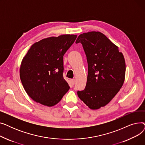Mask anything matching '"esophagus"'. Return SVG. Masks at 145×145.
Wrapping results in <instances>:
<instances>
[{"label":"esophagus","instance_id":"obj_1","mask_svg":"<svg viewBox=\"0 0 145 145\" xmlns=\"http://www.w3.org/2000/svg\"><path fill=\"white\" fill-rule=\"evenodd\" d=\"M71 83H72V85H74V83H75V80H74V79H71Z\"/></svg>","mask_w":145,"mask_h":145}]
</instances>
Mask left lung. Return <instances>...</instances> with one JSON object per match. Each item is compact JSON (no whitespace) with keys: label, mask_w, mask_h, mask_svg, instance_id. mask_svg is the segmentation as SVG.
<instances>
[{"label":"left lung","mask_w":145,"mask_h":145,"mask_svg":"<svg viewBox=\"0 0 145 145\" xmlns=\"http://www.w3.org/2000/svg\"><path fill=\"white\" fill-rule=\"evenodd\" d=\"M88 64L85 89L78 91L80 99L91 109L108 104L118 93L125 81L126 64L122 53L104 34L89 32L80 35Z\"/></svg>","instance_id":"left-lung-1"}]
</instances>
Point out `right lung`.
<instances>
[{
  "mask_svg": "<svg viewBox=\"0 0 145 145\" xmlns=\"http://www.w3.org/2000/svg\"><path fill=\"white\" fill-rule=\"evenodd\" d=\"M77 35L49 37L35 43L23 58L20 78L27 94L43 105L55 106L69 89L63 77V55Z\"/></svg>",
  "mask_w": 145,
  "mask_h": 145,
  "instance_id": "add662e5",
  "label": "right lung"
}]
</instances>
